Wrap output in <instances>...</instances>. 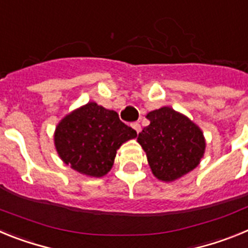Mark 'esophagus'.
<instances>
[{"instance_id": "esophagus-1", "label": "esophagus", "mask_w": 248, "mask_h": 248, "mask_svg": "<svg viewBox=\"0 0 248 248\" xmlns=\"http://www.w3.org/2000/svg\"><path fill=\"white\" fill-rule=\"evenodd\" d=\"M131 128L134 129V130L137 131L138 134H139L140 131H141V126H140L139 123H133V124H131Z\"/></svg>"}]
</instances>
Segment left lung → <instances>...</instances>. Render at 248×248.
<instances>
[{
    "label": "left lung",
    "instance_id": "8db88e82",
    "mask_svg": "<svg viewBox=\"0 0 248 248\" xmlns=\"http://www.w3.org/2000/svg\"><path fill=\"white\" fill-rule=\"evenodd\" d=\"M146 118L150 124L139 133L138 143L146 153L155 177L170 183L200 164L206 143L195 123L170 107L150 111Z\"/></svg>",
    "mask_w": 248,
    "mask_h": 248
}]
</instances>
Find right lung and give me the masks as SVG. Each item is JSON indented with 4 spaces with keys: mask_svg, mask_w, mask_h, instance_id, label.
<instances>
[{
    "mask_svg": "<svg viewBox=\"0 0 248 248\" xmlns=\"http://www.w3.org/2000/svg\"><path fill=\"white\" fill-rule=\"evenodd\" d=\"M137 131L119 119L117 111L89 102L65 115L54 131V145L63 163L87 176L110 171L117 150Z\"/></svg>",
    "mask_w": 248,
    "mask_h": 248,
    "instance_id": "right-lung-1",
    "label": "right lung"
}]
</instances>
